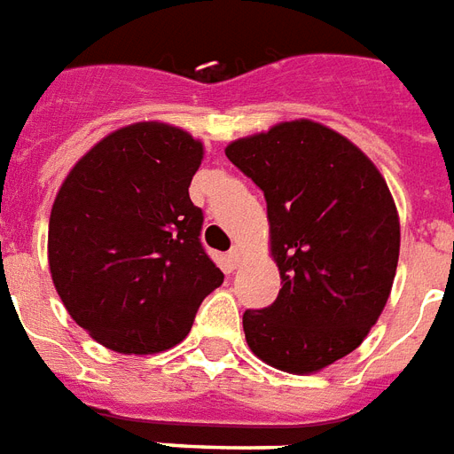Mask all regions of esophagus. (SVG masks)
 Here are the masks:
<instances>
[{"mask_svg": "<svg viewBox=\"0 0 454 454\" xmlns=\"http://www.w3.org/2000/svg\"><path fill=\"white\" fill-rule=\"evenodd\" d=\"M240 259H242L240 247H233V250L228 252V264H231V269H235V266L240 264Z\"/></svg>", "mask_w": 454, "mask_h": 454, "instance_id": "obj_1", "label": "esophagus"}]
</instances>
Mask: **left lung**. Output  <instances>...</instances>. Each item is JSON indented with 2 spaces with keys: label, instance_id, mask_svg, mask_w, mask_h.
I'll return each instance as SVG.
<instances>
[{
  "label": "left lung",
  "instance_id": "left-lung-1",
  "mask_svg": "<svg viewBox=\"0 0 454 454\" xmlns=\"http://www.w3.org/2000/svg\"><path fill=\"white\" fill-rule=\"evenodd\" d=\"M226 157L266 197L269 250L281 273L271 307L242 314L262 362L317 373L357 350L390 297L400 216L373 161L309 119L238 137Z\"/></svg>",
  "mask_w": 454,
  "mask_h": 454
}]
</instances>
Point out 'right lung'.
Wrapping results in <instances>:
<instances>
[{"mask_svg":"<svg viewBox=\"0 0 454 454\" xmlns=\"http://www.w3.org/2000/svg\"><path fill=\"white\" fill-rule=\"evenodd\" d=\"M202 157L188 130L140 121L85 152L54 197L51 281L71 319L109 350L178 345L223 283L202 250L204 216L188 192Z\"/></svg>","mask_w":454,"mask_h":454,"instance_id":"right-lung-1","label":"right lung"}]
</instances>
